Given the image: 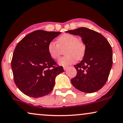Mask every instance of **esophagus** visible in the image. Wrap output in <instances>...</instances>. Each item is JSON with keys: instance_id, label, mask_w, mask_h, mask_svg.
Returning <instances> with one entry per match:
<instances>
[{"instance_id": "1", "label": "esophagus", "mask_w": 123, "mask_h": 123, "mask_svg": "<svg viewBox=\"0 0 123 123\" xmlns=\"http://www.w3.org/2000/svg\"><path fill=\"white\" fill-rule=\"evenodd\" d=\"M68 66H63V69H64L65 71H66V70H67V69H68Z\"/></svg>"}]
</instances>
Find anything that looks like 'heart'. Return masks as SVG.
Returning a JSON list of instances; mask_svg holds the SVG:
<instances>
[{"instance_id": "1", "label": "heart", "mask_w": 123, "mask_h": 123, "mask_svg": "<svg viewBox=\"0 0 123 123\" xmlns=\"http://www.w3.org/2000/svg\"><path fill=\"white\" fill-rule=\"evenodd\" d=\"M66 47L64 56L58 61V63L62 66H66L74 63L77 60H80L84 56L86 46L78 37L71 34H64L57 39V44L50 42L48 45V52L53 60H58L60 56L61 49Z\"/></svg>"}]
</instances>
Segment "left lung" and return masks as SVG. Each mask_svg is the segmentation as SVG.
I'll list each match as a JSON object with an SVG mask.
<instances>
[{"instance_id": "1", "label": "left lung", "mask_w": 123, "mask_h": 123, "mask_svg": "<svg viewBox=\"0 0 123 123\" xmlns=\"http://www.w3.org/2000/svg\"><path fill=\"white\" fill-rule=\"evenodd\" d=\"M66 32L80 36L86 45L81 61L74 67L77 71L71 80L79 91L91 93L101 89L106 84L112 65V50L102 35L86 27H80Z\"/></svg>"}]
</instances>
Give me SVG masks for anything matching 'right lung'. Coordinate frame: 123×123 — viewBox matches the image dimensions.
<instances>
[{
  "instance_id": "right-lung-1",
  "label": "right lung",
  "mask_w": 123,
  "mask_h": 123,
  "mask_svg": "<svg viewBox=\"0 0 123 123\" xmlns=\"http://www.w3.org/2000/svg\"><path fill=\"white\" fill-rule=\"evenodd\" d=\"M61 32L37 30L16 45L12 67L16 86L29 97L39 98L51 92L57 75L64 71L48 52V44Z\"/></svg>"
}]
</instances>
